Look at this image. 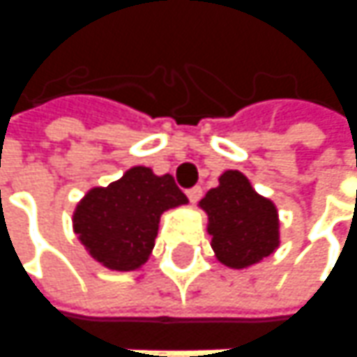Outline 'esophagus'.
Here are the masks:
<instances>
[{"label":"esophagus","instance_id":"obj_1","mask_svg":"<svg viewBox=\"0 0 357 357\" xmlns=\"http://www.w3.org/2000/svg\"><path fill=\"white\" fill-rule=\"evenodd\" d=\"M186 196H188V200L192 204H196L200 198H202V188L200 186H194V188H190L188 192H186Z\"/></svg>","mask_w":357,"mask_h":357}]
</instances>
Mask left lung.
Instances as JSON below:
<instances>
[{
	"label": "left lung",
	"instance_id": "1",
	"mask_svg": "<svg viewBox=\"0 0 357 357\" xmlns=\"http://www.w3.org/2000/svg\"><path fill=\"white\" fill-rule=\"evenodd\" d=\"M198 206L208 215L211 249L223 266H255L280 247L276 204L260 196L241 171H225Z\"/></svg>",
	"mask_w": 357,
	"mask_h": 357
}]
</instances>
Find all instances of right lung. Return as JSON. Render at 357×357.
Returning <instances> with one entry per match:
<instances>
[{
  "mask_svg": "<svg viewBox=\"0 0 357 357\" xmlns=\"http://www.w3.org/2000/svg\"><path fill=\"white\" fill-rule=\"evenodd\" d=\"M188 204L171 174L136 165L108 186H93L73 210V233L100 266L130 272L146 264L159 220Z\"/></svg>",
  "mask_w": 357,
  "mask_h": 357,
  "instance_id": "right-lung-1",
  "label": "right lung"
}]
</instances>
